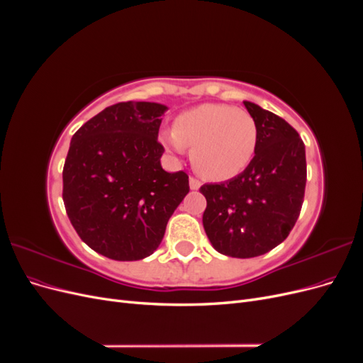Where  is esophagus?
Returning <instances> with one entry per match:
<instances>
[{
  "mask_svg": "<svg viewBox=\"0 0 363 363\" xmlns=\"http://www.w3.org/2000/svg\"><path fill=\"white\" fill-rule=\"evenodd\" d=\"M189 186H191L192 191H199L200 186H201V182L194 179V177H191V179H189Z\"/></svg>",
  "mask_w": 363,
  "mask_h": 363,
  "instance_id": "1",
  "label": "esophagus"
}]
</instances>
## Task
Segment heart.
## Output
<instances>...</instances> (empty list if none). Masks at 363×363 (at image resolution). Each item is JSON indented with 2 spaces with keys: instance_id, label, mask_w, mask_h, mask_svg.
I'll use <instances>...</instances> for the list:
<instances>
[{
  "instance_id": "1",
  "label": "heart",
  "mask_w": 363,
  "mask_h": 363,
  "mask_svg": "<svg viewBox=\"0 0 363 363\" xmlns=\"http://www.w3.org/2000/svg\"><path fill=\"white\" fill-rule=\"evenodd\" d=\"M171 151L192 148V163L204 177L223 182L236 177L252 160L259 130L244 108L227 104H201L175 118L174 130L163 133Z\"/></svg>"
}]
</instances>
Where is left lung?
Wrapping results in <instances>:
<instances>
[{
  "label": "left lung",
  "mask_w": 363,
  "mask_h": 363,
  "mask_svg": "<svg viewBox=\"0 0 363 363\" xmlns=\"http://www.w3.org/2000/svg\"><path fill=\"white\" fill-rule=\"evenodd\" d=\"M259 130L256 155L236 177L203 184V225L221 255L262 256L288 238L298 219L306 188L304 144L283 118L244 101Z\"/></svg>",
  "instance_id": "left-lung-1"
}]
</instances>
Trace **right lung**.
Segmentation results:
<instances>
[{"label": "right lung", "mask_w": 363, "mask_h": 363, "mask_svg": "<svg viewBox=\"0 0 363 363\" xmlns=\"http://www.w3.org/2000/svg\"><path fill=\"white\" fill-rule=\"evenodd\" d=\"M167 106L127 101L106 107L75 131L63 167V203L75 232L113 260L155 252L188 174L160 164L159 127Z\"/></svg>", "instance_id": "obj_1"}]
</instances>
